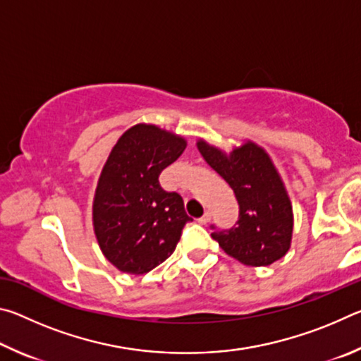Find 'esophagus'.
<instances>
[{
    "label": "esophagus",
    "mask_w": 361,
    "mask_h": 361,
    "mask_svg": "<svg viewBox=\"0 0 361 361\" xmlns=\"http://www.w3.org/2000/svg\"><path fill=\"white\" fill-rule=\"evenodd\" d=\"M210 219H212V215H210V212H205V213H204V215H202V216H200V218L197 219V221H199L200 224H207V223H209V221H210Z\"/></svg>",
    "instance_id": "esophagus-1"
}]
</instances>
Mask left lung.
<instances>
[{"label":"left lung","mask_w":361,"mask_h":361,"mask_svg":"<svg viewBox=\"0 0 361 361\" xmlns=\"http://www.w3.org/2000/svg\"><path fill=\"white\" fill-rule=\"evenodd\" d=\"M197 148L205 162L231 186L239 204V218L232 228L210 226L213 239L247 266H269L285 256L293 232L291 204L264 149L248 142L226 156L202 140Z\"/></svg>","instance_id":"left-lung-1"}]
</instances>
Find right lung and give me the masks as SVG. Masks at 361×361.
<instances>
[{
  "instance_id": "1",
  "label": "right lung",
  "mask_w": 361,
  "mask_h": 361,
  "mask_svg": "<svg viewBox=\"0 0 361 361\" xmlns=\"http://www.w3.org/2000/svg\"><path fill=\"white\" fill-rule=\"evenodd\" d=\"M186 148L156 126L127 130L102 170L94 229L103 255L122 272L146 274L166 261L191 221L180 194L164 191L159 175Z\"/></svg>"
}]
</instances>
